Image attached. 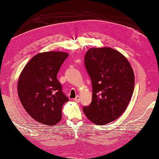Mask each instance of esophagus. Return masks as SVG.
<instances>
[{
	"instance_id": "1",
	"label": "esophagus",
	"mask_w": 159,
	"mask_h": 159,
	"mask_svg": "<svg viewBox=\"0 0 159 159\" xmlns=\"http://www.w3.org/2000/svg\"><path fill=\"white\" fill-rule=\"evenodd\" d=\"M80 96H76V98L74 99V102H80Z\"/></svg>"
}]
</instances>
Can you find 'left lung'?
<instances>
[{"label":"left lung","instance_id":"1","mask_svg":"<svg viewBox=\"0 0 159 159\" xmlns=\"http://www.w3.org/2000/svg\"><path fill=\"white\" fill-rule=\"evenodd\" d=\"M84 65L91 80L93 98L83 111L94 124H108L124 113L130 101L134 87L133 70L125 56L109 47L90 48Z\"/></svg>","mask_w":159,"mask_h":159}]
</instances>
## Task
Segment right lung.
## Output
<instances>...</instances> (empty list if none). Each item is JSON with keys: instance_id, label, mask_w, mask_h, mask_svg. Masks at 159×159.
<instances>
[{"instance_id": "1", "label": "right lung", "mask_w": 159, "mask_h": 159, "mask_svg": "<svg viewBox=\"0 0 159 159\" xmlns=\"http://www.w3.org/2000/svg\"><path fill=\"white\" fill-rule=\"evenodd\" d=\"M69 54L49 51L34 56L22 70L18 82L22 105L39 123L53 125L61 121V108L69 98L57 75Z\"/></svg>"}]
</instances>
